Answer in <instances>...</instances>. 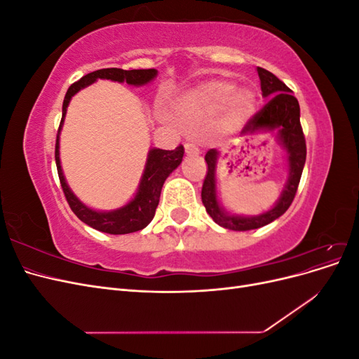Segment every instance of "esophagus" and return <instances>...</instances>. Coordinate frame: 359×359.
<instances>
[{
    "label": "esophagus",
    "instance_id": "1",
    "mask_svg": "<svg viewBox=\"0 0 359 359\" xmlns=\"http://www.w3.org/2000/svg\"><path fill=\"white\" fill-rule=\"evenodd\" d=\"M184 149H186V154L190 156V157H198L201 154L199 148L196 145H193V144H186V145H184Z\"/></svg>",
    "mask_w": 359,
    "mask_h": 359
}]
</instances>
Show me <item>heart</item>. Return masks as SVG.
Listing matches in <instances>:
<instances>
[{"label": "heart", "mask_w": 359, "mask_h": 359, "mask_svg": "<svg viewBox=\"0 0 359 359\" xmlns=\"http://www.w3.org/2000/svg\"><path fill=\"white\" fill-rule=\"evenodd\" d=\"M256 102V94L250 88H235L231 81L211 79L178 94L172 100L170 109L181 123L220 111L223 126L233 128L253 116Z\"/></svg>", "instance_id": "b5f03b06"}]
</instances>
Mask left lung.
Wrapping results in <instances>:
<instances>
[{"label":"left lung","instance_id":"1","mask_svg":"<svg viewBox=\"0 0 359 359\" xmlns=\"http://www.w3.org/2000/svg\"><path fill=\"white\" fill-rule=\"evenodd\" d=\"M260 79V90L262 97L268 100L265 107L250 121L244 128L243 135L253 136L259 133H274L278 145L285 151L287 180L281 190L280 198L269 210L257 215H243L224 210L219 199V189H217V160L220 153L217 149H210L205 156L208 173L202 187V203L211 219L224 229L229 231H252L269 224L278 217L283 215L290 206L298 184L302 175L304 165H306V139L302 135L299 123V103L292 95V91L281 82L276 74L257 67Z\"/></svg>","mask_w":359,"mask_h":359}]
</instances>
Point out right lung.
I'll list each match as a JSON object with an SVG mask.
<instances>
[{
    "label": "right lung",
    "mask_w": 359,
    "mask_h": 359,
    "mask_svg": "<svg viewBox=\"0 0 359 359\" xmlns=\"http://www.w3.org/2000/svg\"><path fill=\"white\" fill-rule=\"evenodd\" d=\"M158 72L156 69L148 70H123V69H102L95 70L93 73L85 74L78 82H74L67 90L66 97L62 102V118L57 136V145H55V161L58 169V177L61 181V187L66 199L70 205L72 211L78 215V219L85 224L91 226L93 229L100 231L111 235H124L142 231L147 227L151 220L154 219L156 208L160 201L161 187L165 184L166 178L175 170L182 161L184 156V147L180 145L177 149L166 151L160 148H149L145 168L140 177L139 186L133 198L130 199L126 205L119 206V208L111 211H100L94 210L91 206L83 203L67 184L66 177H64L61 158H60V135L62 130L64 119H66L67 107L73 95L78 94L81 90L90 86L91 83L97 82L99 79H107L112 82L119 83H128L132 86H144L149 82H153L157 78Z\"/></svg>",
    "instance_id": "add662e5"
}]
</instances>
